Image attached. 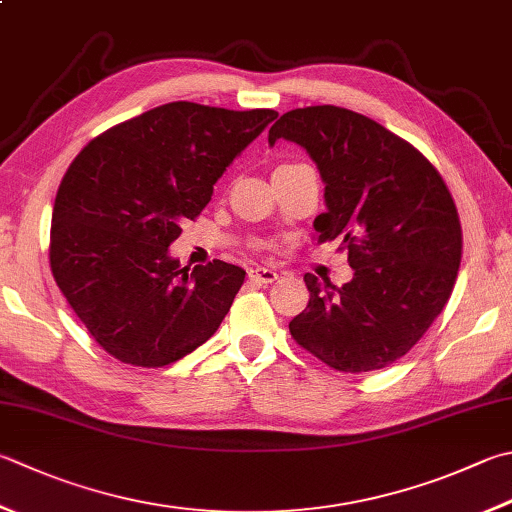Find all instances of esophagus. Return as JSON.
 I'll return each instance as SVG.
<instances>
[{
    "label": "esophagus",
    "mask_w": 512,
    "mask_h": 512,
    "mask_svg": "<svg viewBox=\"0 0 512 512\" xmlns=\"http://www.w3.org/2000/svg\"><path fill=\"white\" fill-rule=\"evenodd\" d=\"M247 276H249V281L258 283V285H269V283H274L276 278H278V274L274 272V269H265V267L249 269Z\"/></svg>",
    "instance_id": "obj_1"
}]
</instances>
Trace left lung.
<instances>
[{"label":"left lung","mask_w":512,"mask_h":512,"mask_svg":"<svg viewBox=\"0 0 512 512\" xmlns=\"http://www.w3.org/2000/svg\"><path fill=\"white\" fill-rule=\"evenodd\" d=\"M292 140L325 182L318 243L339 240L354 278L343 287L305 274L310 301L292 339L339 372L388 368L412 350L457 281L459 214L435 165L408 140L341 106L281 115L269 144Z\"/></svg>","instance_id":"8db88e82"}]
</instances>
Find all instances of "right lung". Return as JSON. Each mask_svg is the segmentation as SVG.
<instances>
[{"mask_svg": "<svg viewBox=\"0 0 512 512\" xmlns=\"http://www.w3.org/2000/svg\"><path fill=\"white\" fill-rule=\"evenodd\" d=\"M276 115L169 102L106 129L66 169L48 260L73 312L113 359L165 368L223 323L243 269L214 260L189 272L167 249Z\"/></svg>", "mask_w": 512, "mask_h": 512, "instance_id": "right-lung-1", "label": "right lung"}]
</instances>
